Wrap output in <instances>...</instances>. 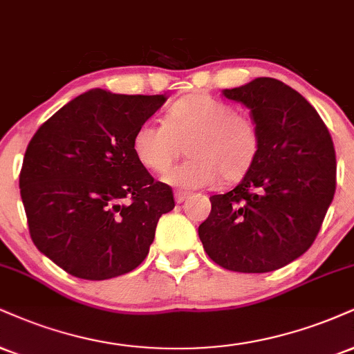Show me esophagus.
I'll return each instance as SVG.
<instances>
[{
	"mask_svg": "<svg viewBox=\"0 0 354 354\" xmlns=\"http://www.w3.org/2000/svg\"><path fill=\"white\" fill-rule=\"evenodd\" d=\"M188 198H189V193H186V191H176V193H174V201L178 204L185 203Z\"/></svg>",
	"mask_w": 354,
	"mask_h": 354,
	"instance_id": "esophagus-1",
	"label": "esophagus"
}]
</instances>
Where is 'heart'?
Returning <instances> with one entry per match:
<instances>
[{
	"label": "heart",
	"instance_id": "obj_1",
	"mask_svg": "<svg viewBox=\"0 0 354 354\" xmlns=\"http://www.w3.org/2000/svg\"><path fill=\"white\" fill-rule=\"evenodd\" d=\"M136 160L153 173H166L185 150L189 158L165 176L185 189L237 183L250 171L261 151V131L249 115L207 95L189 93L168 109L165 123L147 120L133 135Z\"/></svg>",
	"mask_w": 354,
	"mask_h": 354
}]
</instances>
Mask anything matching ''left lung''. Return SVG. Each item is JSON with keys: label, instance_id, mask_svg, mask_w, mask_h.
<instances>
[{"label": "left lung", "instance_id": "obj_1", "mask_svg": "<svg viewBox=\"0 0 354 354\" xmlns=\"http://www.w3.org/2000/svg\"><path fill=\"white\" fill-rule=\"evenodd\" d=\"M223 95L250 110L261 151L236 188L211 196L199 239L224 269L277 270L310 249L333 201V142L317 110L280 80L257 77Z\"/></svg>", "mask_w": 354, "mask_h": 354}]
</instances>
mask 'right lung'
<instances>
[{"label": "right lung", "instance_id": "obj_1", "mask_svg": "<svg viewBox=\"0 0 354 354\" xmlns=\"http://www.w3.org/2000/svg\"><path fill=\"white\" fill-rule=\"evenodd\" d=\"M165 95L102 88L75 97L34 133L19 174L34 245L67 274L105 280L145 261L174 207L133 153V135Z\"/></svg>", "mask_w": 354, "mask_h": 354}]
</instances>
